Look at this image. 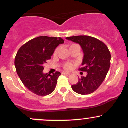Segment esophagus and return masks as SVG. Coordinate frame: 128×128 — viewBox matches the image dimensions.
<instances>
[{
	"mask_svg": "<svg viewBox=\"0 0 128 128\" xmlns=\"http://www.w3.org/2000/svg\"><path fill=\"white\" fill-rule=\"evenodd\" d=\"M62 74H64V75H67V76H70V74L69 73V72H62Z\"/></svg>",
	"mask_w": 128,
	"mask_h": 128,
	"instance_id": "34e87169",
	"label": "esophagus"
}]
</instances>
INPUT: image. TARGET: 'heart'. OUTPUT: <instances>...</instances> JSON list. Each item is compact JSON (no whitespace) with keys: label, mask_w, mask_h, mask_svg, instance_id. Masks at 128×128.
Segmentation results:
<instances>
[{"label":"heart","mask_w":128,"mask_h":128,"mask_svg":"<svg viewBox=\"0 0 128 128\" xmlns=\"http://www.w3.org/2000/svg\"><path fill=\"white\" fill-rule=\"evenodd\" d=\"M74 48H79L80 49V48L79 45L78 44H72L70 45V47H69V50H72ZM59 48L56 49V50L54 51V56H56V55L58 54V52H59ZM63 68H64V69H65V70H70L71 69H72V68H74V64H72V62H65L63 64Z\"/></svg>","instance_id":"1"}]
</instances>
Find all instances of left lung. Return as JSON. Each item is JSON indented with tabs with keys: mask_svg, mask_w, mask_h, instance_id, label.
<instances>
[{
	"mask_svg": "<svg viewBox=\"0 0 128 128\" xmlns=\"http://www.w3.org/2000/svg\"><path fill=\"white\" fill-rule=\"evenodd\" d=\"M66 39L80 45L84 56L79 70L87 72L86 77L78 78L77 84L72 85V90L80 95L92 94L101 86L108 74L110 67V52L104 42L94 37L77 36Z\"/></svg>",
	"mask_w": 128,
	"mask_h": 128,
	"instance_id": "left-lung-1",
	"label": "left lung"
}]
</instances>
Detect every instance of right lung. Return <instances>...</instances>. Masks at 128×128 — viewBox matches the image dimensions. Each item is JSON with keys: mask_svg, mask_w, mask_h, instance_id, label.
Segmentation results:
<instances>
[{"mask_svg": "<svg viewBox=\"0 0 128 128\" xmlns=\"http://www.w3.org/2000/svg\"><path fill=\"white\" fill-rule=\"evenodd\" d=\"M64 42L61 38L39 36L23 45L15 59L17 74L30 91L39 96H46L54 90L61 74H44V65L51 58L55 49Z\"/></svg>", "mask_w": 128, "mask_h": 128, "instance_id": "right-lung-1", "label": "right lung"}]
</instances>
